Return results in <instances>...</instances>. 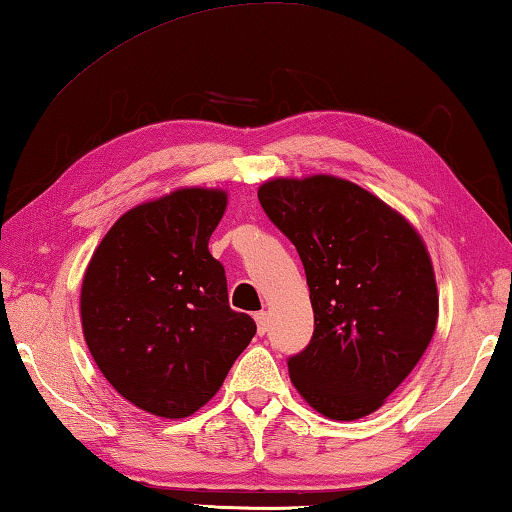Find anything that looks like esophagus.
<instances>
[{
	"label": "esophagus",
	"instance_id": "esophagus-1",
	"mask_svg": "<svg viewBox=\"0 0 512 512\" xmlns=\"http://www.w3.org/2000/svg\"><path fill=\"white\" fill-rule=\"evenodd\" d=\"M255 323H257V334L264 336L268 332V314H266V311H257Z\"/></svg>",
	"mask_w": 512,
	"mask_h": 512
}]
</instances>
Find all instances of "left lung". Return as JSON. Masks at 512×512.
<instances>
[{
  "label": "left lung",
  "instance_id": "left-lung-1",
  "mask_svg": "<svg viewBox=\"0 0 512 512\" xmlns=\"http://www.w3.org/2000/svg\"><path fill=\"white\" fill-rule=\"evenodd\" d=\"M257 198L296 246L314 309V336L287 361L293 386L332 420L377 411L436 329V277L420 235L334 176L268 180Z\"/></svg>",
  "mask_w": 512,
  "mask_h": 512
}]
</instances>
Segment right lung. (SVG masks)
Masks as SVG:
<instances>
[{
  "instance_id": "add662e5",
  "label": "right lung",
  "mask_w": 512,
  "mask_h": 512,
  "mask_svg": "<svg viewBox=\"0 0 512 512\" xmlns=\"http://www.w3.org/2000/svg\"><path fill=\"white\" fill-rule=\"evenodd\" d=\"M228 196L178 189L133 207L94 250L81 287L90 354L115 391L160 418H187L219 391L257 332L228 305L207 241Z\"/></svg>"
}]
</instances>
